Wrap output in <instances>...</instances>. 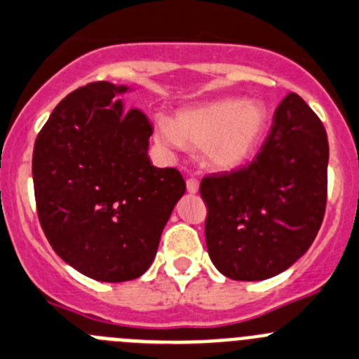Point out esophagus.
Masks as SVG:
<instances>
[{
	"label": "esophagus",
	"mask_w": 359,
	"mask_h": 359,
	"mask_svg": "<svg viewBox=\"0 0 359 359\" xmlns=\"http://www.w3.org/2000/svg\"><path fill=\"white\" fill-rule=\"evenodd\" d=\"M187 190H189L190 194H196L197 190H199V180H197V177H189V180H187Z\"/></svg>",
	"instance_id": "1"
}]
</instances>
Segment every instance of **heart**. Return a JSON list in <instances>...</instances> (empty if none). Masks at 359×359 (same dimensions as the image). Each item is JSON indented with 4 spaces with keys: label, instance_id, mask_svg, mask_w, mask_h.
I'll use <instances>...</instances> for the list:
<instances>
[{
    "label": "heart",
    "instance_id": "obj_1",
    "mask_svg": "<svg viewBox=\"0 0 359 359\" xmlns=\"http://www.w3.org/2000/svg\"><path fill=\"white\" fill-rule=\"evenodd\" d=\"M269 116L257 100L222 98L182 109L174 119H155V139L165 148H201L211 169L233 170L247 163L261 146Z\"/></svg>",
    "mask_w": 359,
    "mask_h": 359
}]
</instances>
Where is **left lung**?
<instances>
[{
  "label": "left lung",
  "instance_id": "1",
  "mask_svg": "<svg viewBox=\"0 0 359 359\" xmlns=\"http://www.w3.org/2000/svg\"><path fill=\"white\" fill-rule=\"evenodd\" d=\"M327 156L324 125L289 93L250 163L203 177L206 247L222 275L266 280L309 250L326 211Z\"/></svg>",
  "mask_w": 359,
  "mask_h": 359
}]
</instances>
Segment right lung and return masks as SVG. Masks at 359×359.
<instances>
[{"label":"right lung","mask_w":359,"mask_h":359,"mask_svg":"<svg viewBox=\"0 0 359 359\" xmlns=\"http://www.w3.org/2000/svg\"><path fill=\"white\" fill-rule=\"evenodd\" d=\"M126 86L98 81L63 98L33 149L36 213L67 264L100 282H126L151 266L185 180L153 167V126L123 111Z\"/></svg>","instance_id":"obj_1"}]
</instances>
